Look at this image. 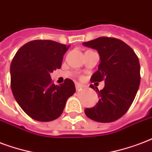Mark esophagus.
<instances>
[{
    "instance_id": "obj_1",
    "label": "esophagus",
    "mask_w": 152,
    "mask_h": 152,
    "mask_svg": "<svg viewBox=\"0 0 152 152\" xmlns=\"http://www.w3.org/2000/svg\"><path fill=\"white\" fill-rule=\"evenodd\" d=\"M83 88V85L80 83H76V90H79V89H80Z\"/></svg>"
}]
</instances>
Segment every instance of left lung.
I'll return each instance as SVG.
<instances>
[{"instance_id": "8db88e82", "label": "left lung", "mask_w": 152, "mask_h": 152, "mask_svg": "<svg viewBox=\"0 0 152 152\" xmlns=\"http://www.w3.org/2000/svg\"><path fill=\"white\" fill-rule=\"evenodd\" d=\"M83 45L98 51L100 63L91 81L104 80L105 86L99 91L93 84L99 99L95 107L86 108L89 119L100 123L119 120L128 111L140 84V65L138 56L129 45L114 37H101Z\"/></svg>"}]
</instances>
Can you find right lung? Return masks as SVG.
I'll return each instance as SVG.
<instances>
[{
    "instance_id": "obj_1",
    "label": "right lung",
    "mask_w": 152,
    "mask_h": 152,
    "mask_svg": "<svg viewBox=\"0 0 152 152\" xmlns=\"http://www.w3.org/2000/svg\"><path fill=\"white\" fill-rule=\"evenodd\" d=\"M68 47L50 40H32L23 45L12 61V94L22 110L33 120L48 122L60 117L67 99L76 92L72 80L65 79L58 86L50 76L61 68Z\"/></svg>"
}]
</instances>
